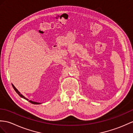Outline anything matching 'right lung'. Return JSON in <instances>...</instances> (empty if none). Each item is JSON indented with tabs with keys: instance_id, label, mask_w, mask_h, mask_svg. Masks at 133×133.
I'll return each mask as SVG.
<instances>
[{
	"instance_id": "right-lung-1",
	"label": "right lung",
	"mask_w": 133,
	"mask_h": 133,
	"mask_svg": "<svg viewBox=\"0 0 133 133\" xmlns=\"http://www.w3.org/2000/svg\"><path fill=\"white\" fill-rule=\"evenodd\" d=\"M12 86H13V87H14V89H15V91L17 92L18 94L20 95V96H21V98H24V99H26V100H29L27 98H26L25 97H24L23 95H22V94H20V92H19L18 90H17V89L16 88V87L14 86V85H12ZM29 102H30V103H32V104H41V103H37V102H33V101H31V100H29Z\"/></svg>"
}]
</instances>
